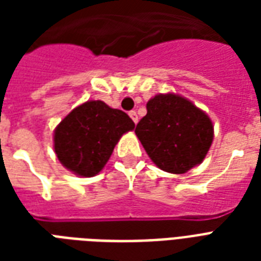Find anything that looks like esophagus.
<instances>
[{
	"label": "esophagus",
	"mask_w": 261,
	"mask_h": 261,
	"mask_svg": "<svg viewBox=\"0 0 261 261\" xmlns=\"http://www.w3.org/2000/svg\"><path fill=\"white\" fill-rule=\"evenodd\" d=\"M128 115H130V118L133 119V122L137 124V123H138V115H137V112H135V111H130V112H128Z\"/></svg>",
	"instance_id": "obj_1"
}]
</instances>
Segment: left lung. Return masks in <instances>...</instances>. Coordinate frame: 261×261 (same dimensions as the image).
<instances>
[{
  "mask_svg": "<svg viewBox=\"0 0 261 261\" xmlns=\"http://www.w3.org/2000/svg\"><path fill=\"white\" fill-rule=\"evenodd\" d=\"M146 110L135 134L160 169L180 174L202 163L214 138L206 112L174 93L157 94L147 101Z\"/></svg>",
  "mask_w": 261,
  "mask_h": 261,
  "instance_id": "obj_1",
  "label": "left lung"
}]
</instances>
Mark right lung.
Instances as JSON below:
<instances>
[{"instance_id":"right-lung-1","label":"right lung","mask_w":261,"mask_h":261,"mask_svg":"<svg viewBox=\"0 0 261 261\" xmlns=\"http://www.w3.org/2000/svg\"><path fill=\"white\" fill-rule=\"evenodd\" d=\"M126 112L100 100L75 107L54 131V150L63 167L81 177L96 176L123 134L134 130Z\"/></svg>"}]
</instances>
